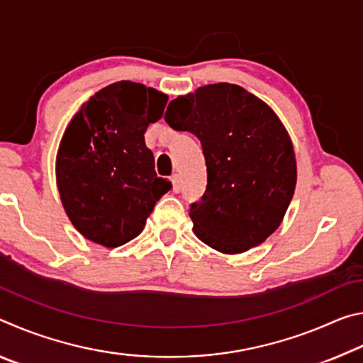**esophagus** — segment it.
Returning <instances> with one entry per match:
<instances>
[{
  "label": "esophagus",
  "mask_w": 363,
  "mask_h": 363,
  "mask_svg": "<svg viewBox=\"0 0 363 363\" xmlns=\"http://www.w3.org/2000/svg\"><path fill=\"white\" fill-rule=\"evenodd\" d=\"M171 182H173V192H179L181 190V177L179 174H174L173 177H171Z\"/></svg>",
  "instance_id": "34e87169"
}]
</instances>
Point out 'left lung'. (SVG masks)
Returning <instances> with one entry per match:
<instances>
[{
  "label": "left lung",
  "mask_w": 363,
  "mask_h": 363,
  "mask_svg": "<svg viewBox=\"0 0 363 363\" xmlns=\"http://www.w3.org/2000/svg\"><path fill=\"white\" fill-rule=\"evenodd\" d=\"M164 120L203 149L206 190L189 213L195 235L224 255L272 235L298 179L291 138L272 107L242 86L214 83L177 96Z\"/></svg>",
  "instance_id": "left-lung-1"
}]
</instances>
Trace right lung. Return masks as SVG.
<instances>
[{"instance_id": "add662e5", "label": "right lung", "mask_w": 363, "mask_h": 363, "mask_svg": "<svg viewBox=\"0 0 363 363\" xmlns=\"http://www.w3.org/2000/svg\"><path fill=\"white\" fill-rule=\"evenodd\" d=\"M168 96L123 79L86 101L67 125L56 182L67 218L84 238L115 248L144 230L171 182L155 173L144 133L163 116Z\"/></svg>"}]
</instances>
